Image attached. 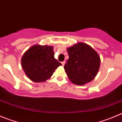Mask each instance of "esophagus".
Returning <instances> with one entry per match:
<instances>
[{
	"mask_svg": "<svg viewBox=\"0 0 122 122\" xmlns=\"http://www.w3.org/2000/svg\"><path fill=\"white\" fill-rule=\"evenodd\" d=\"M65 64V61H63V62H62V65L63 66H64V65Z\"/></svg>",
	"mask_w": 122,
	"mask_h": 122,
	"instance_id": "obj_1",
	"label": "esophagus"
}]
</instances>
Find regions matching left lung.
<instances>
[{
  "mask_svg": "<svg viewBox=\"0 0 122 122\" xmlns=\"http://www.w3.org/2000/svg\"><path fill=\"white\" fill-rule=\"evenodd\" d=\"M69 59L64 68L72 83L84 85L97 75L100 66V57L89 45L78 42L67 49Z\"/></svg>",
  "mask_w": 122,
  "mask_h": 122,
  "instance_id": "1",
  "label": "left lung"
}]
</instances>
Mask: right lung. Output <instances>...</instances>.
Masks as SVG:
<instances>
[{
  "instance_id": "right-lung-1",
  "label": "right lung",
  "mask_w": 122,
  "mask_h": 122,
  "mask_svg": "<svg viewBox=\"0 0 122 122\" xmlns=\"http://www.w3.org/2000/svg\"><path fill=\"white\" fill-rule=\"evenodd\" d=\"M62 64L54 58L51 46L35 45L25 51L21 66L27 77L36 83L44 82L52 76Z\"/></svg>"
}]
</instances>
